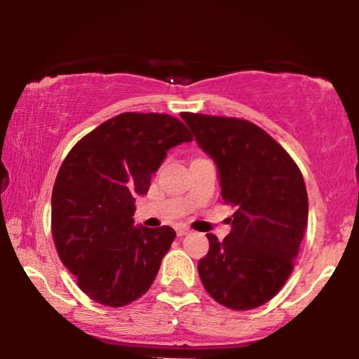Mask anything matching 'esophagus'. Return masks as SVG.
<instances>
[{
  "mask_svg": "<svg viewBox=\"0 0 359 359\" xmlns=\"http://www.w3.org/2000/svg\"><path fill=\"white\" fill-rule=\"evenodd\" d=\"M191 230L188 227H184V225H178L176 227V233H178V237H183V235H188Z\"/></svg>",
  "mask_w": 359,
  "mask_h": 359,
  "instance_id": "obj_1",
  "label": "esophagus"
}]
</instances>
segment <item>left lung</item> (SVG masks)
<instances>
[{
  "mask_svg": "<svg viewBox=\"0 0 359 359\" xmlns=\"http://www.w3.org/2000/svg\"><path fill=\"white\" fill-rule=\"evenodd\" d=\"M181 117L217 163L222 199L235 208L232 232L222 242L208 233L199 278L214 301L252 311L271 301L294 269L309 215L302 173L253 122L194 112Z\"/></svg>",
  "mask_w": 359,
  "mask_h": 359,
  "instance_id": "1",
  "label": "left lung"
}]
</instances>
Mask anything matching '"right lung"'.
<instances>
[{
	"label": "right lung",
	"instance_id": "obj_1",
	"mask_svg": "<svg viewBox=\"0 0 359 359\" xmlns=\"http://www.w3.org/2000/svg\"><path fill=\"white\" fill-rule=\"evenodd\" d=\"M183 122L158 112H122L70 150L52 191V233L58 257L88 297L122 307L149 291L175 230L134 227V196L171 147L191 142Z\"/></svg>",
	"mask_w": 359,
	"mask_h": 359
}]
</instances>
